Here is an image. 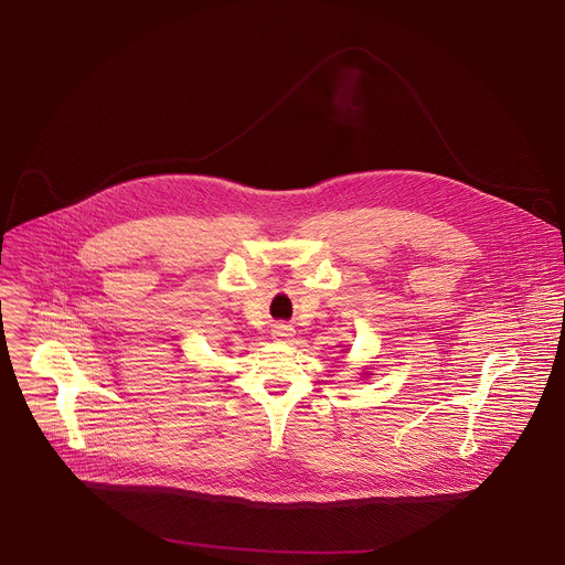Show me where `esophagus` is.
<instances>
[{"mask_svg":"<svg viewBox=\"0 0 565 565\" xmlns=\"http://www.w3.org/2000/svg\"><path fill=\"white\" fill-rule=\"evenodd\" d=\"M274 337L276 339H280V341H289L291 337H294V328L291 326H287V323H278V326H274Z\"/></svg>","mask_w":565,"mask_h":565,"instance_id":"34e87169","label":"esophagus"}]
</instances>
